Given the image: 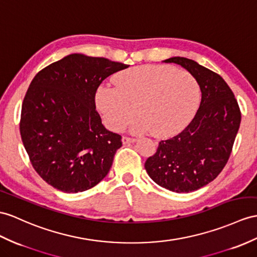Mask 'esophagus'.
<instances>
[{
    "label": "esophagus",
    "mask_w": 257,
    "mask_h": 257,
    "mask_svg": "<svg viewBox=\"0 0 257 257\" xmlns=\"http://www.w3.org/2000/svg\"><path fill=\"white\" fill-rule=\"evenodd\" d=\"M135 141L136 140L132 139V137H127V136H123L122 137V143L125 144V145H126V144H130V143H134Z\"/></svg>",
    "instance_id": "esophagus-1"
}]
</instances>
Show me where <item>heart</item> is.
Masks as SVG:
<instances>
[{
	"label": "heart",
	"mask_w": 257,
	"mask_h": 257,
	"mask_svg": "<svg viewBox=\"0 0 257 257\" xmlns=\"http://www.w3.org/2000/svg\"><path fill=\"white\" fill-rule=\"evenodd\" d=\"M114 87H100L96 104L105 125L114 132L133 123L135 133L171 137L189 125L198 109L201 88L186 71L170 65H141L114 75Z\"/></svg>",
	"instance_id": "1"
}]
</instances>
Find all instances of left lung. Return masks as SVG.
I'll return each mask as SVG.
<instances>
[{
  "mask_svg": "<svg viewBox=\"0 0 257 257\" xmlns=\"http://www.w3.org/2000/svg\"><path fill=\"white\" fill-rule=\"evenodd\" d=\"M166 63L179 64L198 81L202 101L187 126L170 140L161 141L145 162L148 176L176 193L196 191L214 181L227 165L241 123V111L220 75L174 56Z\"/></svg>",
  "mask_w": 257,
  "mask_h": 257,
  "instance_id": "obj_1",
  "label": "left lung"
}]
</instances>
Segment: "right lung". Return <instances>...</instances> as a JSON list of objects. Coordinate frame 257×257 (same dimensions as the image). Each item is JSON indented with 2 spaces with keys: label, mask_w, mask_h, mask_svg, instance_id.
Returning a JSON list of instances; mask_svg holds the SVG:
<instances>
[{
  "label": "right lung",
  "mask_w": 257,
  "mask_h": 257,
  "mask_svg": "<svg viewBox=\"0 0 257 257\" xmlns=\"http://www.w3.org/2000/svg\"><path fill=\"white\" fill-rule=\"evenodd\" d=\"M127 67L74 53L30 83L22 105V141L36 172L54 189L84 192L108 174L122 137L103 126L95 97L105 78Z\"/></svg>",
  "instance_id": "obj_1"
}]
</instances>
